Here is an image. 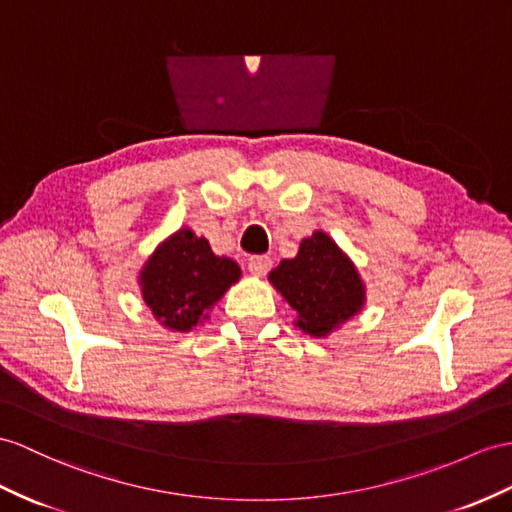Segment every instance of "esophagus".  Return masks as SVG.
Instances as JSON below:
<instances>
[{
	"label": "esophagus",
	"mask_w": 512,
	"mask_h": 512,
	"mask_svg": "<svg viewBox=\"0 0 512 512\" xmlns=\"http://www.w3.org/2000/svg\"><path fill=\"white\" fill-rule=\"evenodd\" d=\"M247 267H249V271L254 273V276L260 278L271 269V258L269 256H252V258H249Z\"/></svg>",
	"instance_id": "obj_1"
}]
</instances>
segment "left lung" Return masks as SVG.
Returning <instances> with one entry per match:
<instances>
[{"instance_id":"left-lung-1","label":"left lung","mask_w":512,"mask_h":512,"mask_svg":"<svg viewBox=\"0 0 512 512\" xmlns=\"http://www.w3.org/2000/svg\"><path fill=\"white\" fill-rule=\"evenodd\" d=\"M267 278L297 313L293 326L315 339H328L367 304L354 260L323 230L299 241L297 254L282 258Z\"/></svg>"}]
</instances>
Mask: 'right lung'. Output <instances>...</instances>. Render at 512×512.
Masks as SVG:
<instances>
[{
  "label": "right lung",
  "mask_w": 512,
  "mask_h": 512,
  "mask_svg": "<svg viewBox=\"0 0 512 512\" xmlns=\"http://www.w3.org/2000/svg\"><path fill=\"white\" fill-rule=\"evenodd\" d=\"M241 280V267L217 256L208 239L182 226L162 239L139 269L141 297L167 332H191L210 319V310Z\"/></svg>",
  "instance_id": "add662e5"
}]
</instances>
